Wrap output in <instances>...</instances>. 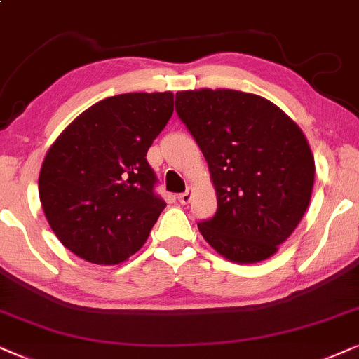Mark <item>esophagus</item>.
Here are the masks:
<instances>
[{
    "label": "esophagus",
    "instance_id": "esophagus-1",
    "mask_svg": "<svg viewBox=\"0 0 359 359\" xmlns=\"http://www.w3.org/2000/svg\"><path fill=\"white\" fill-rule=\"evenodd\" d=\"M192 197H194V192H192V189H187L185 190L184 194H179L177 195V198H179V202L182 203V205H187V203L192 201Z\"/></svg>",
    "mask_w": 359,
    "mask_h": 359
}]
</instances>
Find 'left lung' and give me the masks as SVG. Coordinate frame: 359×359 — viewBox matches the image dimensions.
Returning a JSON list of instances; mask_svg holds the SVG:
<instances>
[{"mask_svg":"<svg viewBox=\"0 0 359 359\" xmlns=\"http://www.w3.org/2000/svg\"><path fill=\"white\" fill-rule=\"evenodd\" d=\"M175 111L205 157L217 212L203 238L235 263L263 262L305 215L315 161L302 129L269 99L233 89L180 90Z\"/></svg>","mask_w":359,"mask_h":359,"instance_id":"obj_1","label":"left lung"}]
</instances>
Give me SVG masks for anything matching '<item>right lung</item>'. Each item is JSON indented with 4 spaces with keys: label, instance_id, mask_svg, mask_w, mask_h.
<instances>
[{
    "label": "right lung",
    "instance_id": "add662e5",
    "mask_svg": "<svg viewBox=\"0 0 359 359\" xmlns=\"http://www.w3.org/2000/svg\"><path fill=\"white\" fill-rule=\"evenodd\" d=\"M172 112V93L119 94L86 109L54 140L39 198L67 250L117 265L146 243L165 207L146 156Z\"/></svg>",
    "mask_w": 359,
    "mask_h": 359
}]
</instances>
